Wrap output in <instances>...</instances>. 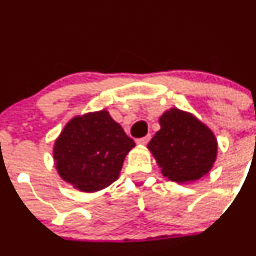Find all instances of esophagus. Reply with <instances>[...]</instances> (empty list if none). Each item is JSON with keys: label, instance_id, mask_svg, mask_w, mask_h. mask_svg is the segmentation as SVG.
<instances>
[{"label": "esophagus", "instance_id": "obj_1", "mask_svg": "<svg viewBox=\"0 0 256 256\" xmlns=\"http://www.w3.org/2000/svg\"><path fill=\"white\" fill-rule=\"evenodd\" d=\"M151 139V136L150 134H148L146 136H144V138H140V139H136V144H140V145H146L148 142H150Z\"/></svg>", "mask_w": 256, "mask_h": 256}]
</instances>
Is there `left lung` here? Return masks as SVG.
Wrapping results in <instances>:
<instances>
[{"label": "left lung", "instance_id": "left-lung-1", "mask_svg": "<svg viewBox=\"0 0 256 256\" xmlns=\"http://www.w3.org/2000/svg\"><path fill=\"white\" fill-rule=\"evenodd\" d=\"M161 128L148 144L167 180L188 183L210 172L217 158V139L193 114L170 108L158 118Z\"/></svg>", "mask_w": 256, "mask_h": 256}]
</instances>
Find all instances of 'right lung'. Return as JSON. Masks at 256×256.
<instances>
[{
  "label": "right lung",
  "instance_id": "obj_1",
  "mask_svg": "<svg viewBox=\"0 0 256 256\" xmlns=\"http://www.w3.org/2000/svg\"><path fill=\"white\" fill-rule=\"evenodd\" d=\"M136 142L108 111L73 117L54 140V161L60 177L84 193H95L120 177Z\"/></svg>",
  "mask_w": 256,
  "mask_h": 256
}]
</instances>
